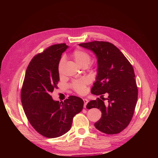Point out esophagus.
<instances>
[{
	"instance_id": "esophagus-1",
	"label": "esophagus",
	"mask_w": 158,
	"mask_h": 158,
	"mask_svg": "<svg viewBox=\"0 0 158 158\" xmlns=\"http://www.w3.org/2000/svg\"><path fill=\"white\" fill-rule=\"evenodd\" d=\"M83 101H84V107H86V105L88 102V100L87 99H83Z\"/></svg>"
}]
</instances>
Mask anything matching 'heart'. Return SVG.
Segmentation results:
<instances>
[{
    "instance_id": "1",
    "label": "heart",
    "mask_w": 158,
    "mask_h": 158,
    "mask_svg": "<svg viewBox=\"0 0 158 158\" xmlns=\"http://www.w3.org/2000/svg\"><path fill=\"white\" fill-rule=\"evenodd\" d=\"M72 57L76 63L81 67H87L88 65L91 62V56L87 52L81 49H76L72 54ZM65 64V59L64 57H62L58 64V73L59 74H61L62 68ZM87 81L85 79H79L74 81L71 86L73 89L74 91L79 94H84L85 92Z\"/></svg>"
}]
</instances>
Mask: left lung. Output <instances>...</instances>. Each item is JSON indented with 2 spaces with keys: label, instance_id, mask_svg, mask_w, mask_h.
<instances>
[{
  "label": "left lung",
  "instance_id": "obj_1",
  "mask_svg": "<svg viewBox=\"0 0 158 158\" xmlns=\"http://www.w3.org/2000/svg\"><path fill=\"white\" fill-rule=\"evenodd\" d=\"M80 46L93 51L98 58V76L91 93L99 96L88 102L87 109L98 108L102 112L94 126L107 134L121 132L129 124L136 107L138 89L134 69L120 50L114 44L105 41L81 43ZM108 94L104 104L103 94Z\"/></svg>",
  "mask_w": 158,
  "mask_h": 158
}]
</instances>
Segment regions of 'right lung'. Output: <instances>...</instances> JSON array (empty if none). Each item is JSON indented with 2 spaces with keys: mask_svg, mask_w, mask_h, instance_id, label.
Wrapping results in <instances>:
<instances>
[{
  "mask_svg": "<svg viewBox=\"0 0 158 158\" xmlns=\"http://www.w3.org/2000/svg\"><path fill=\"white\" fill-rule=\"evenodd\" d=\"M67 48L65 43L54 44L35 55L28 65L21 89V102L28 121L37 132L48 138L69 131L73 118L84 106L83 100L75 96L59 102L51 95L58 88V64Z\"/></svg>",
  "mask_w": 158,
  "mask_h": 158,
  "instance_id": "add662e5",
  "label": "right lung"
}]
</instances>
